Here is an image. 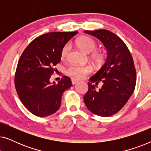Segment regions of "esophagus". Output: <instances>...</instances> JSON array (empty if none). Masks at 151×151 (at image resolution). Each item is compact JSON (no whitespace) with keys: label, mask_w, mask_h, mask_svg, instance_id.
<instances>
[{"label":"esophagus","mask_w":151,"mask_h":151,"mask_svg":"<svg viewBox=\"0 0 151 151\" xmlns=\"http://www.w3.org/2000/svg\"><path fill=\"white\" fill-rule=\"evenodd\" d=\"M71 82H72V84H73V85H74V84H77L78 82V81L77 80L73 79H73H71Z\"/></svg>","instance_id":"esophagus-1"}]
</instances>
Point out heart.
<instances>
[{
    "label": "heart",
    "instance_id": "1",
    "mask_svg": "<svg viewBox=\"0 0 151 151\" xmlns=\"http://www.w3.org/2000/svg\"><path fill=\"white\" fill-rule=\"evenodd\" d=\"M77 45L79 48L86 53H91L96 50L97 48V44L95 41L89 37L82 36L77 40ZM71 49V43H67L63 48L62 49L60 56L63 60L67 58L70 51ZM92 58L94 61L99 62L102 59L103 55L102 53L96 51L92 53ZM91 71V68L88 66H79V65H71L67 69V73L70 76L82 79L86 75H87Z\"/></svg>",
    "mask_w": 151,
    "mask_h": 151
}]
</instances>
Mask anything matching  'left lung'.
Returning a JSON list of instances; mask_svg holds the SVG:
<instances>
[{
    "instance_id": "1",
    "label": "left lung",
    "mask_w": 151,
    "mask_h": 151,
    "mask_svg": "<svg viewBox=\"0 0 151 151\" xmlns=\"http://www.w3.org/2000/svg\"><path fill=\"white\" fill-rule=\"evenodd\" d=\"M98 38L106 47L107 57L100 69L90 81L103 82L102 88L88 82V90L84 96L86 106L94 114L109 117L124 106L133 94L136 84V71L131 53L121 38L105 29L84 31Z\"/></svg>"
}]
</instances>
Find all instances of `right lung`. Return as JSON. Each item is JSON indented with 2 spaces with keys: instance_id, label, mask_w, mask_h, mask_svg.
I'll use <instances>...</instances> for the list:
<instances>
[{
  "instance_id": "right-lung-1",
  "label": "right lung",
  "mask_w": 151,
  "mask_h": 151,
  "mask_svg": "<svg viewBox=\"0 0 151 151\" xmlns=\"http://www.w3.org/2000/svg\"><path fill=\"white\" fill-rule=\"evenodd\" d=\"M74 32H50L35 38L24 49L16 68L15 87L22 104L38 117H47L58 110L63 93L72 85L64 76L55 84L50 82L53 67L60 62L62 49Z\"/></svg>"
}]
</instances>
